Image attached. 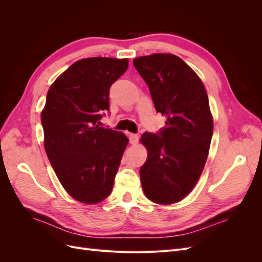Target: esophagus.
Wrapping results in <instances>:
<instances>
[{"mask_svg":"<svg viewBox=\"0 0 262 262\" xmlns=\"http://www.w3.org/2000/svg\"><path fill=\"white\" fill-rule=\"evenodd\" d=\"M129 139H130V143L131 144H137L138 141H139V136H138V134L130 133L129 134Z\"/></svg>","mask_w":262,"mask_h":262,"instance_id":"esophagus-1","label":"esophagus"}]
</instances>
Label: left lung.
<instances>
[{
    "label": "left lung",
    "instance_id": "1",
    "mask_svg": "<svg viewBox=\"0 0 262 262\" xmlns=\"http://www.w3.org/2000/svg\"><path fill=\"white\" fill-rule=\"evenodd\" d=\"M157 113L166 117L158 134L144 133L140 142L147 158L140 168L148 200L157 204L181 201L195 187L209 155L213 117L205 87L194 71L175 54L153 53L133 60Z\"/></svg>",
    "mask_w": 262,
    "mask_h": 262
}]
</instances>
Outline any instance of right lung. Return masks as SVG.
<instances>
[{
  "label": "right lung",
  "mask_w": 262,
  "mask_h": 262,
  "mask_svg": "<svg viewBox=\"0 0 262 262\" xmlns=\"http://www.w3.org/2000/svg\"><path fill=\"white\" fill-rule=\"evenodd\" d=\"M128 59L94 57L74 62L55 80L41 112L43 145L62 187L85 204L112 193L129 139L98 125L109 109V90Z\"/></svg>",
  "instance_id": "right-lung-1"
}]
</instances>
